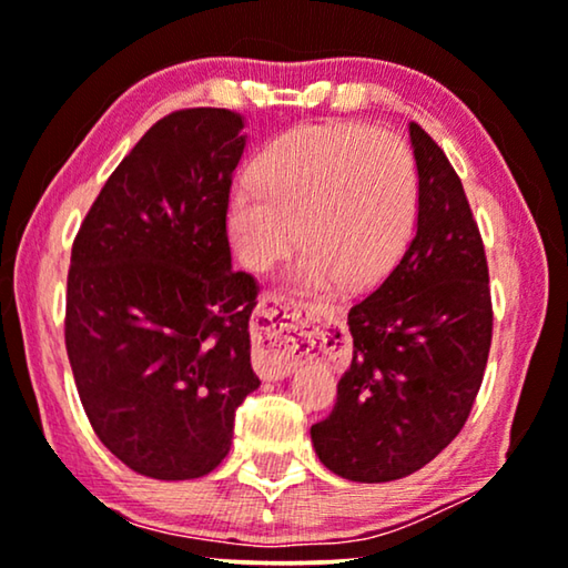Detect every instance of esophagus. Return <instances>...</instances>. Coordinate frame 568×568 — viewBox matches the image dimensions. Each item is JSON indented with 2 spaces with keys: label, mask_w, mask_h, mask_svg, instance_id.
<instances>
[{
  "label": "esophagus",
  "mask_w": 568,
  "mask_h": 568,
  "mask_svg": "<svg viewBox=\"0 0 568 568\" xmlns=\"http://www.w3.org/2000/svg\"><path fill=\"white\" fill-rule=\"evenodd\" d=\"M324 318H334L324 306L295 301L291 295H267L255 321L252 349L260 375L270 379L291 375L295 362L321 349L316 334Z\"/></svg>",
  "instance_id": "obj_1"
}]
</instances>
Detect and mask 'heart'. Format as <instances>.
<instances>
[{"instance_id": "obj_1", "label": "heart", "mask_w": 568, "mask_h": 568, "mask_svg": "<svg viewBox=\"0 0 568 568\" xmlns=\"http://www.w3.org/2000/svg\"><path fill=\"white\" fill-rule=\"evenodd\" d=\"M418 214L408 142L367 124H301L262 150L226 199L234 255L267 273L303 242L293 277L313 291L367 287L390 273Z\"/></svg>"}]
</instances>
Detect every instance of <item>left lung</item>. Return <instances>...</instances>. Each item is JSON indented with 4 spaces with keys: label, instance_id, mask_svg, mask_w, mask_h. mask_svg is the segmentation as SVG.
<instances>
[{
    "label": "left lung",
    "instance_id": "left-lung-1",
    "mask_svg": "<svg viewBox=\"0 0 568 568\" xmlns=\"http://www.w3.org/2000/svg\"><path fill=\"white\" fill-rule=\"evenodd\" d=\"M418 224L403 257L349 308L352 362L311 426L318 459L352 481L426 467L459 436L485 377L493 295L485 244L459 175L410 122Z\"/></svg>",
    "mask_w": 568,
    "mask_h": 568
}]
</instances>
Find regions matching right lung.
<instances>
[{"label": "right lung", "mask_w": 568, "mask_h": 568, "mask_svg": "<svg viewBox=\"0 0 568 568\" xmlns=\"http://www.w3.org/2000/svg\"><path fill=\"white\" fill-rule=\"evenodd\" d=\"M242 126L211 106L158 120L73 240L63 324L75 390L99 442L152 479L216 469L236 408L260 387V283L232 270L226 236Z\"/></svg>", "instance_id": "right-lung-1"}]
</instances>
